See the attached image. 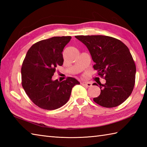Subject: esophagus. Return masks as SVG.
Listing matches in <instances>:
<instances>
[{"label":"esophagus","instance_id":"obj_1","mask_svg":"<svg viewBox=\"0 0 147 147\" xmlns=\"http://www.w3.org/2000/svg\"><path fill=\"white\" fill-rule=\"evenodd\" d=\"M82 85L83 86H85L87 87H90L92 86V83H90V82H82Z\"/></svg>","mask_w":147,"mask_h":147}]
</instances>
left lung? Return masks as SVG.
Segmentation results:
<instances>
[{
    "label": "left lung",
    "instance_id": "1",
    "mask_svg": "<svg viewBox=\"0 0 147 147\" xmlns=\"http://www.w3.org/2000/svg\"><path fill=\"white\" fill-rule=\"evenodd\" d=\"M75 38L86 45L95 62L94 69L106 83H100V94L93 98L102 107H117L129 97L135 86L136 65L127 47L113 37L78 35ZM93 85L98 86L94 83Z\"/></svg>",
    "mask_w": 147,
    "mask_h": 147
}]
</instances>
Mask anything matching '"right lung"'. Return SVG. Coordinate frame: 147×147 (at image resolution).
I'll return each mask as SVG.
<instances>
[{
	"label": "right lung",
	"mask_w": 147,
	"mask_h": 147,
	"mask_svg": "<svg viewBox=\"0 0 147 147\" xmlns=\"http://www.w3.org/2000/svg\"><path fill=\"white\" fill-rule=\"evenodd\" d=\"M70 36H54L33 44L27 52L21 67L22 86L34 104L46 110H55L66 104L73 87L80 85L74 78L59 82L52 78L63 64L62 51Z\"/></svg>",
	"instance_id": "1"
}]
</instances>
